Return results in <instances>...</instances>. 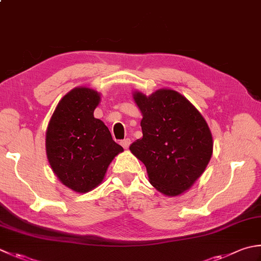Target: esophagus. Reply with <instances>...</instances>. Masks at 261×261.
I'll use <instances>...</instances> for the list:
<instances>
[{"instance_id": "34e87169", "label": "esophagus", "mask_w": 261, "mask_h": 261, "mask_svg": "<svg viewBox=\"0 0 261 261\" xmlns=\"http://www.w3.org/2000/svg\"><path fill=\"white\" fill-rule=\"evenodd\" d=\"M130 144H131V140L129 139V138H126V139H124V140H122V141H121V145H122V147L125 148V149H127V148H129Z\"/></svg>"}]
</instances>
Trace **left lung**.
<instances>
[{
	"instance_id": "8db88e82",
	"label": "left lung",
	"mask_w": 261,
	"mask_h": 261,
	"mask_svg": "<svg viewBox=\"0 0 261 261\" xmlns=\"http://www.w3.org/2000/svg\"><path fill=\"white\" fill-rule=\"evenodd\" d=\"M140 110L142 138L130 150L144 163L150 185L167 197L188 191L213 155V136L206 120L185 96L158 89L149 96L132 94Z\"/></svg>"
}]
</instances>
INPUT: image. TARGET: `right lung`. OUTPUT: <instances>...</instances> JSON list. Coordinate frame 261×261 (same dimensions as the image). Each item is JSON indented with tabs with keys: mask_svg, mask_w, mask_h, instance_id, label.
Instances as JSON below:
<instances>
[{
	"mask_svg": "<svg viewBox=\"0 0 261 261\" xmlns=\"http://www.w3.org/2000/svg\"><path fill=\"white\" fill-rule=\"evenodd\" d=\"M99 101L95 89L73 88L56 105L46 130V155L54 174L78 193L98 187L112 161L123 151L104 122L94 116Z\"/></svg>",
	"mask_w": 261,
	"mask_h": 261,
	"instance_id": "right-lung-1",
	"label": "right lung"
}]
</instances>
